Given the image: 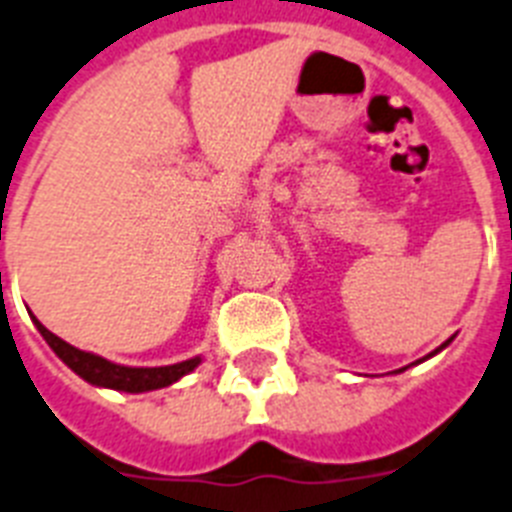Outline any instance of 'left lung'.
I'll return each mask as SVG.
<instances>
[{"label": "left lung", "instance_id": "8db88e82", "mask_svg": "<svg viewBox=\"0 0 512 512\" xmlns=\"http://www.w3.org/2000/svg\"><path fill=\"white\" fill-rule=\"evenodd\" d=\"M447 345H450V340H447L445 345H442V348H447ZM442 348H437V350H434V353H439V350H442ZM434 353H432V356H434ZM426 358H429V356H426ZM416 363H418V361H416ZM405 369H408V366H405ZM405 369H398V371H395V374H400V371H405Z\"/></svg>", "mask_w": 512, "mask_h": 512}]
</instances>
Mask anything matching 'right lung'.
I'll use <instances>...</instances> for the list:
<instances>
[{
  "label": "right lung",
  "instance_id": "right-lung-1",
  "mask_svg": "<svg viewBox=\"0 0 512 512\" xmlns=\"http://www.w3.org/2000/svg\"><path fill=\"white\" fill-rule=\"evenodd\" d=\"M33 324L38 327L41 337L49 342V348L57 353L62 361L70 366V369L78 374L80 379H86L88 384H96V387H107V390H120V392H149V390H162L167 384L183 379L185 374L196 369L201 358H188V361L172 363V366H154V369H135V366H120V363H112L107 358L94 356V353H86V350L73 348L70 342H65L62 337H57L54 332L44 327L33 316Z\"/></svg>",
  "mask_w": 512,
  "mask_h": 512
}]
</instances>
